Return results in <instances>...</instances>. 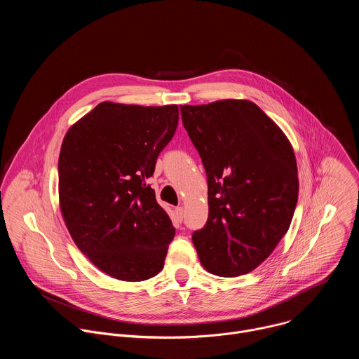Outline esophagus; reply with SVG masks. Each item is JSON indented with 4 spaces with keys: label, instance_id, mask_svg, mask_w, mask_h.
<instances>
[{
    "label": "esophagus",
    "instance_id": "1",
    "mask_svg": "<svg viewBox=\"0 0 359 359\" xmlns=\"http://www.w3.org/2000/svg\"><path fill=\"white\" fill-rule=\"evenodd\" d=\"M175 213H176V217L179 219V222H182L183 217H184V209L182 206H179V208L175 209Z\"/></svg>",
    "mask_w": 359,
    "mask_h": 359
}]
</instances>
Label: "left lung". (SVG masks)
Returning a JSON list of instances; mask_svg holds the SVG:
<instances>
[{"label": "left lung", "instance_id": "obj_1", "mask_svg": "<svg viewBox=\"0 0 359 359\" xmlns=\"http://www.w3.org/2000/svg\"><path fill=\"white\" fill-rule=\"evenodd\" d=\"M209 189V219L191 236L201 266L237 277L260 266L287 233L298 198L294 150L250 100L180 107Z\"/></svg>", "mask_w": 359, "mask_h": 359}]
</instances>
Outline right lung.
Instances as JSON below:
<instances>
[{
	"label": "right lung",
	"mask_w": 359,
	"mask_h": 359,
	"mask_svg": "<svg viewBox=\"0 0 359 359\" xmlns=\"http://www.w3.org/2000/svg\"><path fill=\"white\" fill-rule=\"evenodd\" d=\"M179 108L102 102L65 135L60 203L78 248L108 276L144 281L163 270L175 227L146 183L172 140Z\"/></svg>",
	"instance_id": "1"
}]
</instances>
